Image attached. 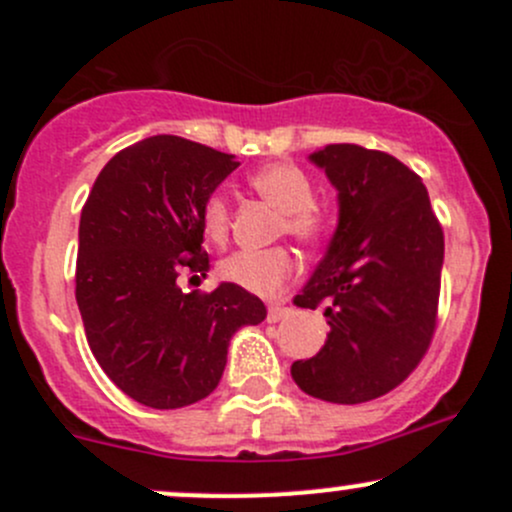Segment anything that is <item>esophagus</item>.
<instances>
[{
  "mask_svg": "<svg viewBox=\"0 0 512 512\" xmlns=\"http://www.w3.org/2000/svg\"><path fill=\"white\" fill-rule=\"evenodd\" d=\"M289 314V307L285 302H272L270 307H267V322H280L282 317H287Z\"/></svg>",
  "mask_w": 512,
  "mask_h": 512,
  "instance_id": "obj_1",
  "label": "esophagus"
}]
</instances>
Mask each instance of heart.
<instances>
[{
  "mask_svg": "<svg viewBox=\"0 0 512 512\" xmlns=\"http://www.w3.org/2000/svg\"><path fill=\"white\" fill-rule=\"evenodd\" d=\"M250 185L262 200L282 213V230L297 240L314 245L332 232L334 218L324 205L314 203L312 180L292 163H267L250 173ZM200 225L208 240L223 242L230 230V208L223 193H213L200 210ZM297 260L285 247L275 250H240L220 262V275L252 294L272 297L282 292L294 275Z\"/></svg>",
  "mask_w": 512,
  "mask_h": 512,
  "instance_id": "1",
  "label": "heart"
}]
</instances>
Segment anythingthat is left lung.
I'll return each mask as SVG.
<instances>
[{
    "label": "left lung",
    "mask_w": 512,
    "mask_h": 512,
    "mask_svg": "<svg viewBox=\"0 0 512 512\" xmlns=\"http://www.w3.org/2000/svg\"><path fill=\"white\" fill-rule=\"evenodd\" d=\"M337 190L327 255L297 307H324L329 334L292 364L304 394L332 404L379 399L416 369L436 329L443 230L426 185L389 153L332 143L309 153Z\"/></svg>",
    "instance_id": "obj_1"
}]
</instances>
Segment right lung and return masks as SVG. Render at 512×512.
<instances>
[{"label":"right lung","mask_w":512,"mask_h":512,"mask_svg":"<svg viewBox=\"0 0 512 512\" xmlns=\"http://www.w3.org/2000/svg\"><path fill=\"white\" fill-rule=\"evenodd\" d=\"M235 156L151 136L116 153L81 210L76 302L108 379L151 409L205 399L223 379L232 334L267 309L247 289L178 287L180 270H210L200 210L237 168Z\"/></svg>","instance_id":"obj_1"}]
</instances>
